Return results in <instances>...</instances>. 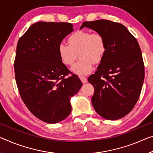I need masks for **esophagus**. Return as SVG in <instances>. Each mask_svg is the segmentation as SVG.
Here are the masks:
<instances>
[{
    "label": "esophagus",
    "mask_w": 153,
    "mask_h": 153,
    "mask_svg": "<svg viewBox=\"0 0 153 153\" xmlns=\"http://www.w3.org/2000/svg\"><path fill=\"white\" fill-rule=\"evenodd\" d=\"M79 78H80V79H81V81H82V83H87V81H88V79H87L85 76H80Z\"/></svg>",
    "instance_id": "1"
}]
</instances>
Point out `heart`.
<instances>
[{"label":"heart","mask_w":153,"mask_h":153,"mask_svg":"<svg viewBox=\"0 0 153 153\" xmlns=\"http://www.w3.org/2000/svg\"><path fill=\"white\" fill-rule=\"evenodd\" d=\"M68 44L61 43L58 51L63 64L71 65L77 57L80 59L72 66L79 75L87 74L93 70V63H99L106 51L104 37L98 32L81 30L74 32L68 39Z\"/></svg>","instance_id":"b5f03b06"}]
</instances>
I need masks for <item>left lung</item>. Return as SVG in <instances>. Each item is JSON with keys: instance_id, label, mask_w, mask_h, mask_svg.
Segmentation results:
<instances>
[{"instance_id": "obj_1", "label": "left lung", "mask_w": 153, "mask_h": 153, "mask_svg": "<svg viewBox=\"0 0 153 153\" xmlns=\"http://www.w3.org/2000/svg\"><path fill=\"white\" fill-rule=\"evenodd\" d=\"M104 37L106 51L88 81L94 88L91 102L107 120L127 115L139 99L144 79V64L137 39L123 25L107 20L84 22Z\"/></svg>"}]
</instances>
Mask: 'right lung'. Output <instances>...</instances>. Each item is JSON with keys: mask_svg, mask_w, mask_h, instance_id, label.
<instances>
[{"mask_svg": "<svg viewBox=\"0 0 153 153\" xmlns=\"http://www.w3.org/2000/svg\"><path fill=\"white\" fill-rule=\"evenodd\" d=\"M72 27L68 22L35 23L17 44L14 70L20 95L28 109L47 123H59L69 116L70 98L82 86L58 51Z\"/></svg>", "mask_w": 153, "mask_h": 153, "instance_id": "right-lung-1", "label": "right lung"}]
</instances>
